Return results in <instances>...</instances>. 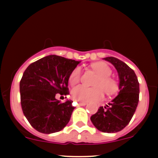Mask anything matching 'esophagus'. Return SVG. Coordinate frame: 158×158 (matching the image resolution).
Masks as SVG:
<instances>
[{
	"label": "esophagus",
	"instance_id": "obj_1",
	"mask_svg": "<svg viewBox=\"0 0 158 158\" xmlns=\"http://www.w3.org/2000/svg\"><path fill=\"white\" fill-rule=\"evenodd\" d=\"M86 105H87L86 102H79V106H86Z\"/></svg>",
	"mask_w": 158,
	"mask_h": 158
}]
</instances>
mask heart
<instances>
[{
    "label": "heart",
    "instance_id": "b5f03b06",
    "mask_svg": "<svg viewBox=\"0 0 158 158\" xmlns=\"http://www.w3.org/2000/svg\"><path fill=\"white\" fill-rule=\"evenodd\" d=\"M91 68L97 74L94 82V88H87L84 85H77L72 90V97L74 100L81 102H89L100 100L103 97V91L107 95H113L119 90L117 81L110 77L111 69L104 62H97L91 65ZM81 70L74 68L69 77V83L73 85L80 81Z\"/></svg>",
    "mask_w": 158,
    "mask_h": 158
}]
</instances>
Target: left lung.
<instances>
[{
	"label": "left lung",
	"mask_w": 158,
	"mask_h": 158,
	"mask_svg": "<svg viewBox=\"0 0 158 158\" xmlns=\"http://www.w3.org/2000/svg\"><path fill=\"white\" fill-rule=\"evenodd\" d=\"M104 59L115 67L119 78V92L106 107H99L90 120L99 131L118 132L129 123L139 102V85L133 70L126 63L114 57Z\"/></svg>",
	"instance_id": "8db88e82"
}]
</instances>
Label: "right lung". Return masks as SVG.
Masks as SVG:
<instances>
[{"mask_svg": "<svg viewBox=\"0 0 158 158\" xmlns=\"http://www.w3.org/2000/svg\"><path fill=\"white\" fill-rule=\"evenodd\" d=\"M79 61L50 55L27 67L20 81L21 105L30 124L38 131L51 134L66 126L74 107L61 102L57 94H69L68 79Z\"/></svg>", "mask_w": 158, "mask_h": 158, "instance_id": "obj_1", "label": "right lung"}]
</instances>
